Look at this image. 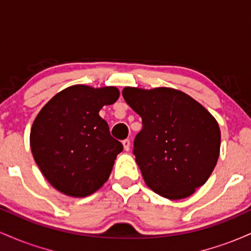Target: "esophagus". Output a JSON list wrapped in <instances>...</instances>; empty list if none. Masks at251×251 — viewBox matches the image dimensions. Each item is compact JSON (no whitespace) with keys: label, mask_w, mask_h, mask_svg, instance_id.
<instances>
[{"label":"esophagus","mask_w":251,"mask_h":251,"mask_svg":"<svg viewBox=\"0 0 251 251\" xmlns=\"http://www.w3.org/2000/svg\"><path fill=\"white\" fill-rule=\"evenodd\" d=\"M123 145H124V150H125V151H129V148H131V142H129V139L123 140Z\"/></svg>","instance_id":"1"}]
</instances>
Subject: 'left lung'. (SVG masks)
Wrapping results in <instances>:
<instances>
[{"instance_id": "8db88e82", "label": "left lung", "mask_w": 251, "mask_h": 251, "mask_svg": "<svg viewBox=\"0 0 251 251\" xmlns=\"http://www.w3.org/2000/svg\"><path fill=\"white\" fill-rule=\"evenodd\" d=\"M123 97L142 117L133 153L146 185L168 200H183L205 184L221 149L214 116L184 92L125 87Z\"/></svg>"}]
</instances>
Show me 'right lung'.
Segmentation results:
<instances>
[{
  "mask_svg": "<svg viewBox=\"0 0 251 251\" xmlns=\"http://www.w3.org/2000/svg\"><path fill=\"white\" fill-rule=\"evenodd\" d=\"M120 96L114 86L74 85L62 89L39 112L30 129V150L53 188L87 197L108 179L122 143L99 116Z\"/></svg>",
  "mask_w": 251,
  "mask_h": 251,
  "instance_id": "add662e5",
  "label": "right lung"
}]
</instances>
